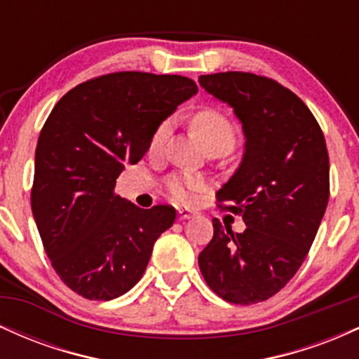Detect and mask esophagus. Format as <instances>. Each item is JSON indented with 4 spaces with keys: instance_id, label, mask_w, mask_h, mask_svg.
<instances>
[{
    "instance_id": "esophagus-1",
    "label": "esophagus",
    "mask_w": 359,
    "mask_h": 359,
    "mask_svg": "<svg viewBox=\"0 0 359 359\" xmlns=\"http://www.w3.org/2000/svg\"><path fill=\"white\" fill-rule=\"evenodd\" d=\"M196 216V212L189 211V209H179V217L180 219H191V217Z\"/></svg>"
}]
</instances>
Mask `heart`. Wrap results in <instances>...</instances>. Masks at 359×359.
<instances>
[{"label": "heart", "mask_w": 359, "mask_h": 359, "mask_svg": "<svg viewBox=\"0 0 359 359\" xmlns=\"http://www.w3.org/2000/svg\"><path fill=\"white\" fill-rule=\"evenodd\" d=\"M192 126L197 137L204 143L205 148H224L226 151L233 148L238 138L236 125L219 109L204 108L199 109L192 116ZM172 123L165 119L155 128L150 138V151H160L165 145ZM203 187V180L196 175L177 174L168 177L165 189L168 196L179 204H191L196 197V192Z\"/></svg>", "instance_id": "b5f03b06"}]
</instances>
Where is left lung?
Masks as SVG:
<instances>
[{
    "label": "left lung",
    "mask_w": 359,
    "mask_h": 359,
    "mask_svg": "<svg viewBox=\"0 0 359 359\" xmlns=\"http://www.w3.org/2000/svg\"><path fill=\"white\" fill-rule=\"evenodd\" d=\"M201 86L228 102L243 123L245 156L217 192L246 229L214 217L201 251L209 288L238 306L273 297L306 259L329 201V155L319 123L290 89L251 72H217Z\"/></svg>",
    "instance_id": "1"
}]
</instances>
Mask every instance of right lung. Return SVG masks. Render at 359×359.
Wrapping results in <instances>:
<instances>
[{
  "instance_id": "obj_1",
  "label": "right lung",
  "mask_w": 359,
  "mask_h": 359,
  "mask_svg": "<svg viewBox=\"0 0 359 359\" xmlns=\"http://www.w3.org/2000/svg\"><path fill=\"white\" fill-rule=\"evenodd\" d=\"M197 84L184 76L113 72L69 90L53 106L35 150L32 212L62 282L89 300L126 294L155 241L175 221L172 205L140 209L114 192L155 128Z\"/></svg>"
}]
</instances>
